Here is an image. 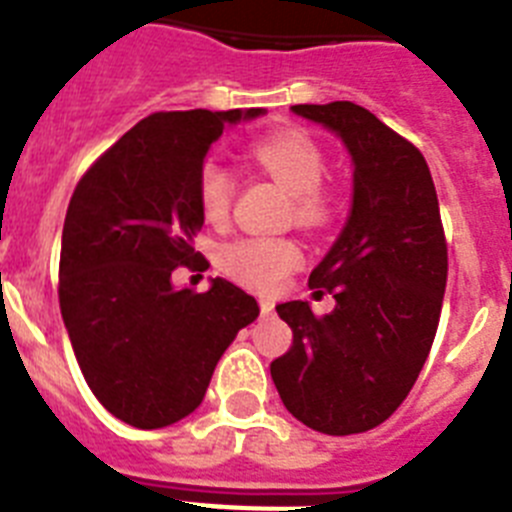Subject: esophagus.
Listing matches in <instances>:
<instances>
[{
    "label": "esophagus",
    "mask_w": 512,
    "mask_h": 512,
    "mask_svg": "<svg viewBox=\"0 0 512 512\" xmlns=\"http://www.w3.org/2000/svg\"><path fill=\"white\" fill-rule=\"evenodd\" d=\"M259 307H261V315H269V312L274 310V302L266 300V297H261V300H259Z\"/></svg>",
    "instance_id": "esophagus-1"
}]
</instances>
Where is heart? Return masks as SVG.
Here are the masks:
<instances>
[{"label":"heart","mask_w":512,"mask_h":512,"mask_svg":"<svg viewBox=\"0 0 512 512\" xmlns=\"http://www.w3.org/2000/svg\"><path fill=\"white\" fill-rule=\"evenodd\" d=\"M256 164L282 182L295 194V220L307 228L325 223L330 202L320 189L325 179V156L318 143L300 130H282L253 146ZM233 171L220 161H207L200 171L197 197L210 223H223L233 202ZM300 246L289 238L251 235L233 241L220 251V266L235 282L259 292H274L282 287L287 274L300 264Z\"/></svg>","instance_id":"heart-1"}]
</instances>
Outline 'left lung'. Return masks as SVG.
<instances>
[{
	"instance_id": "left-lung-1",
	"label": "left lung",
	"mask_w": 512,
	"mask_h": 512,
	"mask_svg": "<svg viewBox=\"0 0 512 512\" xmlns=\"http://www.w3.org/2000/svg\"><path fill=\"white\" fill-rule=\"evenodd\" d=\"M336 135L354 166L341 235L310 274L336 307L277 305L292 348L271 361L284 408L328 436L364 433L390 418L423 369L446 292V241L423 153L354 102L295 104Z\"/></svg>"
}]
</instances>
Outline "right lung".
Returning a JSON list of instances; mask_svg holds the SVG:
<instances>
[{
	"instance_id": "1",
	"label": "right lung",
	"mask_w": 512,
	"mask_h": 512,
	"mask_svg": "<svg viewBox=\"0 0 512 512\" xmlns=\"http://www.w3.org/2000/svg\"><path fill=\"white\" fill-rule=\"evenodd\" d=\"M264 110L156 112L84 174L61 235L63 325L104 408L133 428H166L200 408L217 361L259 305L228 279L174 287L197 261V182L225 128Z\"/></svg>"
}]
</instances>
